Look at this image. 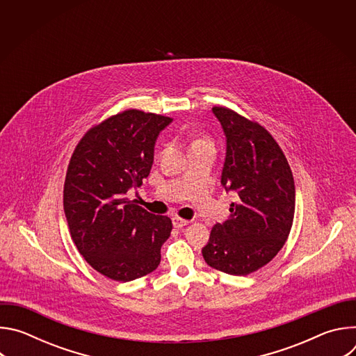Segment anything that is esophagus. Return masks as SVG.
Segmentation results:
<instances>
[{"mask_svg": "<svg viewBox=\"0 0 356 356\" xmlns=\"http://www.w3.org/2000/svg\"><path fill=\"white\" fill-rule=\"evenodd\" d=\"M173 225H175V228H183V227H186L190 221L188 220H184V218H180V217H173Z\"/></svg>", "mask_w": 356, "mask_h": 356, "instance_id": "obj_1", "label": "esophagus"}]
</instances>
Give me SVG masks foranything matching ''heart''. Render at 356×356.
Returning a JSON list of instances; mask_svg holds the SVG:
<instances>
[{
	"label": "heart",
	"instance_id": "heart-1",
	"mask_svg": "<svg viewBox=\"0 0 356 356\" xmlns=\"http://www.w3.org/2000/svg\"><path fill=\"white\" fill-rule=\"evenodd\" d=\"M198 140H204V139H198ZM198 140H195V142H198Z\"/></svg>",
	"mask_w": 356,
	"mask_h": 356
}]
</instances>
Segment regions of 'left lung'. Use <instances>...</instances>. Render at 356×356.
Instances as JSON below:
<instances>
[{
    "instance_id": "obj_1",
    "label": "left lung",
    "mask_w": 356,
    "mask_h": 356,
    "mask_svg": "<svg viewBox=\"0 0 356 356\" xmlns=\"http://www.w3.org/2000/svg\"><path fill=\"white\" fill-rule=\"evenodd\" d=\"M227 136L221 183L238 194L229 218L216 224L202 258L211 268L246 276L268 265L289 238L296 204L291 169L279 143L257 121L213 107Z\"/></svg>"
}]
</instances>
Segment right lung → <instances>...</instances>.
<instances>
[{"mask_svg": "<svg viewBox=\"0 0 356 356\" xmlns=\"http://www.w3.org/2000/svg\"><path fill=\"white\" fill-rule=\"evenodd\" d=\"M172 118L125 110L91 127L70 158L63 207L72 239L86 262L117 282L154 272L172 220L127 197L149 176L159 132Z\"/></svg>", "mask_w": 356, "mask_h": 356, "instance_id": "right-lung-1", "label": "right lung"}]
</instances>
